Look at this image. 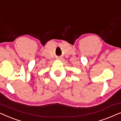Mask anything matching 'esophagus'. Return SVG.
<instances>
[{"mask_svg": "<svg viewBox=\"0 0 121 121\" xmlns=\"http://www.w3.org/2000/svg\"><path fill=\"white\" fill-rule=\"evenodd\" d=\"M57 59H60V58H57Z\"/></svg>", "mask_w": 121, "mask_h": 121, "instance_id": "1", "label": "esophagus"}]
</instances>
